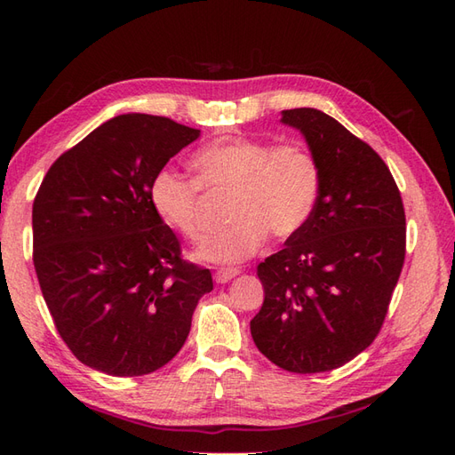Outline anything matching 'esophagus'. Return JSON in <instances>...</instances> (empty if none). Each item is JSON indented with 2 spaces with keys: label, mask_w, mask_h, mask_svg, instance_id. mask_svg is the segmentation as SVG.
<instances>
[{
  "label": "esophagus",
  "mask_w": 455,
  "mask_h": 455,
  "mask_svg": "<svg viewBox=\"0 0 455 455\" xmlns=\"http://www.w3.org/2000/svg\"><path fill=\"white\" fill-rule=\"evenodd\" d=\"M238 274H240L238 267H219L215 272V282L217 283H227L233 277H236Z\"/></svg>",
  "instance_id": "1"
}]
</instances>
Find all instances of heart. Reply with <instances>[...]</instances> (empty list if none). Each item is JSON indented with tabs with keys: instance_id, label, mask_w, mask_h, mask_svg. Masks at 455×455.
I'll return each mask as SVG.
<instances>
[{
	"instance_id": "b5f03b06",
	"label": "heart",
	"mask_w": 455,
	"mask_h": 455,
	"mask_svg": "<svg viewBox=\"0 0 455 455\" xmlns=\"http://www.w3.org/2000/svg\"><path fill=\"white\" fill-rule=\"evenodd\" d=\"M191 166L196 180L173 168L158 170L148 199L164 225L197 244L207 233L201 188L209 193L233 191L228 201L233 222L199 250L201 259L215 264L254 256L269 233L277 240L295 236L313 217L323 189L321 164L303 144L233 137L197 150Z\"/></svg>"
}]
</instances>
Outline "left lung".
Returning a JSON list of instances; mask_svg holds the SVG:
<instances>
[{
	"mask_svg": "<svg viewBox=\"0 0 455 455\" xmlns=\"http://www.w3.org/2000/svg\"><path fill=\"white\" fill-rule=\"evenodd\" d=\"M321 164L313 217L258 266L254 344L293 373L347 363L379 334L407 250L401 191L370 144L318 109L283 111Z\"/></svg>",
	"mask_w": 455,
	"mask_h": 455,
	"instance_id": "obj_1",
	"label": "left lung"
}]
</instances>
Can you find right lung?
Masks as SVG:
<instances>
[{
  "label": "right lung",
  "mask_w": 455,
  "mask_h": 455,
  "mask_svg": "<svg viewBox=\"0 0 455 455\" xmlns=\"http://www.w3.org/2000/svg\"><path fill=\"white\" fill-rule=\"evenodd\" d=\"M199 137L168 117H113L58 158L33 203V264L58 334L85 365L137 377L186 344L211 272L154 212V173Z\"/></svg>",
  "instance_id": "obj_1"
}]
</instances>
